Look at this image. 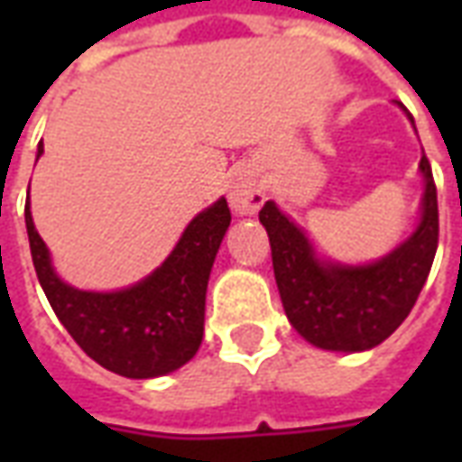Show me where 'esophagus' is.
<instances>
[{"mask_svg": "<svg viewBox=\"0 0 462 462\" xmlns=\"http://www.w3.org/2000/svg\"><path fill=\"white\" fill-rule=\"evenodd\" d=\"M262 202H264L262 180L254 172H242L230 190L232 210L240 212V215H254L262 208Z\"/></svg>", "mask_w": 462, "mask_h": 462, "instance_id": "esophagus-1", "label": "esophagus"}]
</instances>
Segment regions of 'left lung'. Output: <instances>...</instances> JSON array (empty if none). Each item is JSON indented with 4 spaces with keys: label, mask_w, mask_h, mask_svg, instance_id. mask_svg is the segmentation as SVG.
<instances>
[{
    "label": "left lung",
    "mask_w": 462,
    "mask_h": 462,
    "mask_svg": "<svg viewBox=\"0 0 462 462\" xmlns=\"http://www.w3.org/2000/svg\"><path fill=\"white\" fill-rule=\"evenodd\" d=\"M418 230L381 262L366 267L324 264L304 232L274 202H264L260 222L270 235L272 267L291 327L331 351H364L388 339L406 319L428 280L438 250V195L430 162Z\"/></svg>",
    "instance_id": "8db88e82"
}]
</instances>
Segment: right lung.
<instances>
[{"label": "right lung", "mask_w": 462, "mask_h": 462, "mask_svg": "<svg viewBox=\"0 0 462 462\" xmlns=\"http://www.w3.org/2000/svg\"><path fill=\"white\" fill-rule=\"evenodd\" d=\"M42 152L44 145L39 143V155ZM24 220L46 300L96 364L118 376L152 378L171 374L198 354L212 262L232 220L225 198L188 225L178 247L148 280L111 294L79 291L59 280L34 227L29 202Z\"/></svg>", "instance_id": "right-lung-1"}]
</instances>
